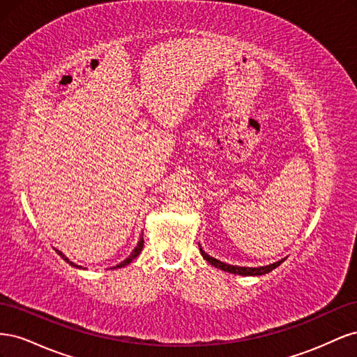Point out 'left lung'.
Returning a JSON list of instances; mask_svg holds the SVG:
<instances>
[{
    "label": "left lung",
    "instance_id": "left-lung-1",
    "mask_svg": "<svg viewBox=\"0 0 357 357\" xmlns=\"http://www.w3.org/2000/svg\"><path fill=\"white\" fill-rule=\"evenodd\" d=\"M199 250H201V255L202 257L205 259V261L210 262L213 266L222 269V271H226V273H231V274H238V275H264V274H268L271 273L273 269H275L280 264H283L284 259H282V261L278 262H274L271 265H266V266H259V268H248V266H236V265H229V264H225V262H220L218 261V259L211 257L210 255L205 253L202 250V247L199 244Z\"/></svg>",
    "mask_w": 357,
    "mask_h": 357
}]
</instances>
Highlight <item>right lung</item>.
Wrapping results in <instances>:
<instances>
[{
    "mask_svg": "<svg viewBox=\"0 0 357 357\" xmlns=\"http://www.w3.org/2000/svg\"><path fill=\"white\" fill-rule=\"evenodd\" d=\"M143 245H144V238H143V235H142V238H139V241H138V244H137V247L134 248V250L131 252V255H129L126 259H125V261L123 262H121V264H117L116 266H113V269H116V268H123V266H126L129 262H132L134 261V259L139 255V253H142V250H143ZM56 253L63 259V261H67L70 265H73V266H75V268H82L80 265H75L74 262H71V261H68V257L66 256V255H63L62 252H59V250H56Z\"/></svg>",
    "mask_w": 357,
    "mask_h": 357,
    "instance_id": "right-lung-1",
    "label": "right lung"
}]
</instances>
